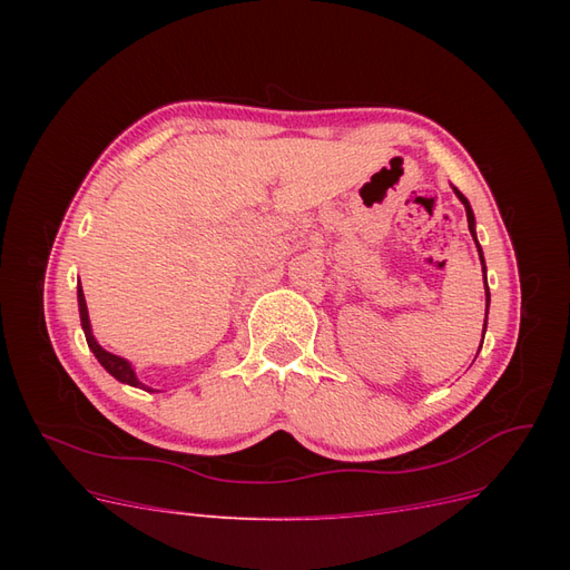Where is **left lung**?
Here are the masks:
<instances>
[{
  "label": "left lung",
  "instance_id": "1",
  "mask_svg": "<svg viewBox=\"0 0 570 570\" xmlns=\"http://www.w3.org/2000/svg\"><path fill=\"white\" fill-rule=\"evenodd\" d=\"M452 189H454V195L459 197V202L463 204V209H465V218H469V230H471V235H473V239H475V247H478V256H480V264H482V271H485V256H482V249H480V243H478V237H475V216H473V209H471V204H469V199H465L459 189L452 185ZM488 312H490V289H488V275H485V327H488ZM482 337H485V331H482ZM480 347H482V342H480Z\"/></svg>",
  "mask_w": 570,
  "mask_h": 570
}]
</instances>
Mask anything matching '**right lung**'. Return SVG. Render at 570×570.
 Wrapping results in <instances>:
<instances>
[{
    "label": "right lung",
    "instance_id": "1",
    "mask_svg": "<svg viewBox=\"0 0 570 570\" xmlns=\"http://www.w3.org/2000/svg\"><path fill=\"white\" fill-rule=\"evenodd\" d=\"M78 312H80V325H82L85 340H88V347L92 350V354L97 356L99 364L107 368V373H111V375L116 377V381L124 383V385L140 387V390H145V392H159V390H154V387L145 385V383L140 381V377H137V373H135V368H132V364H130L128 358L107 352V350L101 347V344L95 340L92 325H90V314H88V304H85V295H82V285H80V283H78Z\"/></svg>",
    "mask_w": 570,
    "mask_h": 570
}]
</instances>
